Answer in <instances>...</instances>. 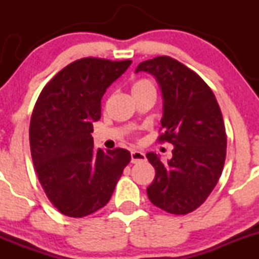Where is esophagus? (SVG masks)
<instances>
[{"instance_id": "34e87169", "label": "esophagus", "mask_w": 259, "mask_h": 259, "mask_svg": "<svg viewBox=\"0 0 259 259\" xmlns=\"http://www.w3.org/2000/svg\"><path fill=\"white\" fill-rule=\"evenodd\" d=\"M145 160V154L139 150L132 151V163H139V161Z\"/></svg>"}]
</instances>
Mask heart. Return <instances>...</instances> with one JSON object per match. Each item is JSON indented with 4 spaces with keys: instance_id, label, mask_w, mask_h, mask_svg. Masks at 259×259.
I'll return each mask as SVG.
<instances>
[{
    "instance_id": "obj_1",
    "label": "heart",
    "mask_w": 259,
    "mask_h": 259,
    "mask_svg": "<svg viewBox=\"0 0 259 259\" xmlns=\"http://www.w3.org/2000/svg\"><path fill=\"white\" fill-rule=\"evenodd\" d=\"M133 94H138V93H143V91H146V90H154L155 91V89H154V85L153 82H151L150 80L148 79H139L135 81L134 83H133Z\"/></svg>"
}]
</instances>
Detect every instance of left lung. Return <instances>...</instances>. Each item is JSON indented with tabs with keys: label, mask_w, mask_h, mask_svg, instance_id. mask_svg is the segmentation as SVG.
Returning a JSON list of instances; mask_svg holds the SVG:
<instances>
[{
	"label": "left lung",
	"mask_w": 259,
	"mask_h": 259,
	"mask_svg": "<svg viewBox=\"0 0 259 259\" xmlns=\"http://www.w3.org/2000/svg\"><path fill=\"white\" fill-rule=\"evenodd\" d=\"M154 75L163 93V130L159 143H170L173 158L163 163L146 154L155 169L146 193L155 207L185 215L205 202L222 176L227 154L223 116L204 80L169 56L140 62L137 72Z\"/></svg>",
	"instance_id": "obj_1"
}]
</instances>
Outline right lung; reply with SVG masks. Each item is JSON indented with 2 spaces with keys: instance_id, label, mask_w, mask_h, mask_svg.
<instances>
[{
  "instance_id": "add662e5",
  "label": "right lung",
  "mask_w": 259,
  "mask_h": 259,
  "mask_svg": "<svg viewBox=\"0 0 259 259\" xmlns=\"http://www.w3.org/2000/svg\"><path fill=\"white\" fill-rule=\"evenodd\" d=\"M130 64L82 57L57 72L36 101L31 156L46 197L65 215L81 218L106 205L132 159L126 149L96 150L91 137L106 89Z\"/></svg>"
}]
</instances>
